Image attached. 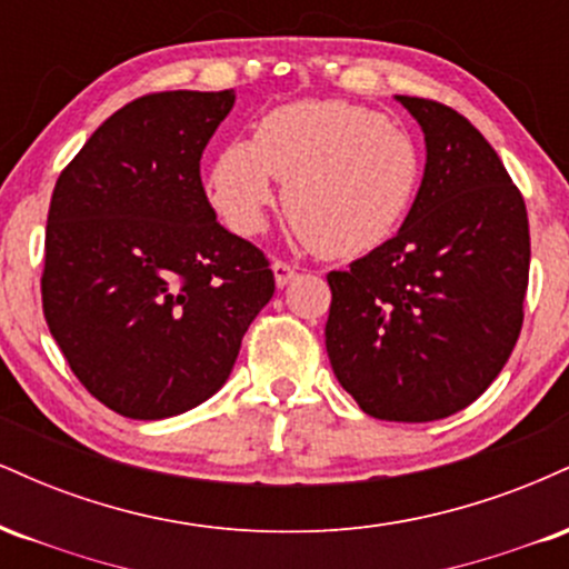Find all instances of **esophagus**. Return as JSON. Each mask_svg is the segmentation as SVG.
<instances>
[{
    "mask_svg": "<svg viewBox=\"0 0 569 569\" xmlns=\"http://www.w3.org/2000/svg\"><path fill=\"white\" fill-rule=\"evenodd\" d=\"M272 276H276L278 289H283V286H289L291 280L297 278V267L283 262V259H276V262H272Z\"/></svg>",
    "mask_w": 569,
    "mask_h": 569,
    "instance_id": "obj_1",
    "label": "esophagus"
}]
</instances>
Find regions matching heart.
<instances>
[{"label":"heart","mask_w":569,"mask_h":569,"mask_svg":"<svg viewBox=\"0 0 569 569\" xmlns=\"http://www.w3.org/2000/svg\"><path fill=\"white\" fill-rule=\"evenodd\" d=\"M283 181V213L323 257H361L415 206L422 149L398 122L348 101H293L259 120L253 141L221 149L208 198L238 234L262 232Z\"/></svg>","instance_id":"heart-1"}]
</instances>
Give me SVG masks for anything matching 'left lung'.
Here are the masks:
<instances>
[{
  "label": "left lung",
  "mask_w": 569,
  "mask_h": 569,
  "mask_svg": "<svg viewBox=\"0 0 569 569\" xmlns=\"http://www.w3.org/2000/svg\"><path fill=\"white\" fill-rule=\"evenodd\" d=\"M426 133V173L396 238L331 286L326 352L377 420L430 422L473 403L506 367L530 278L525 198L455 109L396 96Z\"/></svg>",
  "instance_id": "obj_1"
}]
</instances>
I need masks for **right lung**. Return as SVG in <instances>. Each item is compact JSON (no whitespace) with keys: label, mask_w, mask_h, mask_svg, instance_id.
<instances>
[{"label":"right lung","mask_w":569,"mask_h":569,"mask_svg":"<svg viewBox=\"0 0 569 569\" xmlns=\"http://www.w3.org/2000/svg\"><path fill=\"white\" fill-rule=\"evenodd\" d=\"M232 103V90L136 98L56 181L44 321L88 393L130 420L217 393L276 291L264 253L219 224L200 181Z\"/></svg>","instance_id":"right-lung-1"}]
</instances>
